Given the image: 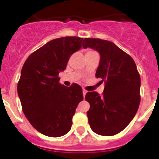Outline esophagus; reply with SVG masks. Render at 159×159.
Instances as JSON below:
<instances>
[{
  "label": "esophagus",
  "mask_w": 159,
  "mask_h": 159,
  "mask_svg": "<svg viewBox=\"0 0 159 159\" xmlns=\"http://www.w3.org/2000/svg\"><path fill=\"white\" fill-rule=\"evenodd\" d=\"M86 93H87V90H85L84 89H83V95H84V97L85 96Z\"/></svg>",
  "instance_id": "1"
}]
</instances>
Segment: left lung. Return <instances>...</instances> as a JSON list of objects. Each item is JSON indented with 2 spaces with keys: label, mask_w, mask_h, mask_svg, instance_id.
I'll list each match as a JSON object with an SVG mask.
<instances>
[{
  "label": "left lung",
  "mask_w": 159,
  "mask_h": 159,
  "mask_svg": "<svg viewBox=\"0 0 159 159\" xmlns=\"http://www.w3.org/2000/svg\"><path fill=\"white\" fill-rule=\"evenodd\" d=\"M83 47L92 48L100 55L95 76L104 83L103 95L88 92L85 100L89 124L93 132L112 136L126 128L140 104V75L132 57L111 41L85 38Z\"/></svg>",
  "instance_id": "8db88e82"
}]
</instances>
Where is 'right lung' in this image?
Returning a JSON list of instances; mask_svg holds the SVG:
<instances>
[{
  "instance_id": "obj_1",
  "label": "right lung",
  "mask_w": 159,
  "mask_h": 159,
  "mask_svg": "<svg viewBox=\"0 0 159 159\" xmlns=\"http://www.w3.org/2000/svg\"><path fill=\"white\" fill-rule=\"evenodd\" d=\"M83 38L66 36L52 40L33 52L22 67L17 93L23 113L42 134L60 137L70 130L72 118L84 99L77 84H60L72 54L82 47Z\"/></svg>"
}]
</instances>
